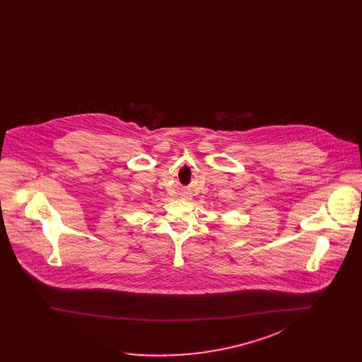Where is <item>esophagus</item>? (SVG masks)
<instances>
[{
    "mask_svg": "<svg viewBox=\"0 0 362 362\" xmlns=\"http://www.w3.org/2000/svg\"><path fill=\"white\" fill-rule=\"evenodd\" d=\"M182 197H183L185 199H192V194L189 192V191H183V192H182Z\"/></svg>",
    "mask_w": 362,
    "mask_h": 362,
    "instance_id": "1",
    "label": "esophagus"
}]
</instances>
